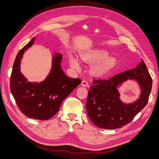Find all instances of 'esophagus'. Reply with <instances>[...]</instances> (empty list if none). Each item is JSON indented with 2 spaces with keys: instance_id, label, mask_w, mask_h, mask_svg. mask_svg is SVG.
Returning <instances> with one entry per match:
<instances>
[{
  "instance_id": "esophagus-1",
  "label": "esophagus",
  "mask_w": 159,
  "mask_h": 159,
  "mask_svg": "<svg viewBox=\"0 0 159 159\" xmlns=\"http://www.w3.org/2000/svg\"><path fill=\"white\" fill-rule=\"evenodd\" d=\"M81 86L84 87H88V86H89V83H88V81H86V80H83L82 82H81Z\"/></svg>"
}]
</instances>
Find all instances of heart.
Wrapping results in <instances>:
<instances>
[{"label": "heart", "mask_w": 159, "mask_h": 159, "mask_svg": "<svg viewBox=\"0 0 159 159\" xmlns=\"http://www.w3.org/2000/svg\"><path fill=\"white\" fill-rule=\"evenodd\" d=\"M108 53L103 50H90L81 55L83 61L88 63H95L93 66V71L96 74H102L106 72L116 64L114 57H108ZM69 63L72 68L75 70L80 69L79 60L74 55L69 56Z\"/></svg>", "instance_id": "heart-1"}]
</instances>
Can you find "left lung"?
<instances>
[{"label": "left lung", "instance_id": "left-lung-1", "mask_svg": "<svg viewBox=\"0 0 159 159\" xmlns=\"http://www.w3.org/2000/svg\"><path fill=\"white\" fill-rule=\"evenodd\" d=\"M128 79L138 83L141 93L134 102L125 104L120 100L117 88ZM93 82L86 102L87 115L94 125L106 129H118L129 124L146 105L152 87V77L142 59L133 69Z\"/></svg>", "mask_w": 159, "mask_h": 159}]
</instances>
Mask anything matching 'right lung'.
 I'll return each mask as SVG.
<instances>
[{
  "instance_id": "obj_1",
  "label": "right lung",
  "mask_w": 159,
  "mask_h": 159,
  "mask_svg": "<svg viewBox=\"0 0 159 159\" xmlns=\"http://www.w3.org/2000/svg\"><path fill=\"white\" fill-rule=\"evenodd\" d=\"M35 37L17 54L10 78L11 93L17 106L28 118L47 120L55 115L60 106L81 80L70 78L61 69L62 55L54 53L51 70L47 77L40 83L29 82L20 70L21 59L25 52L32 46Z\"/></svg>"
}]
</instances>
